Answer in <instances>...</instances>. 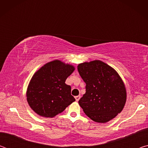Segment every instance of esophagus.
<instances>
[{
    "label": "esophagus",
    "instance_id": "esophagus-1",
    "mask_svg": "<svg viewBox=\"0 0 148 148\" xmlns=\"http://www.w3.org/2000/svg\"><path fill=\"white\" fill-rule=\"evenodd\" d=\"M75 99H76V101H78L79 100V99H80V96H79V95H78V96L75 97Z\"/></svg>",
    "mask_w": 148,
    "mask_h": 148
}]
</instances>
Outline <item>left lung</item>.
I'll return each mask as SVG.
<instances>
[{
  "mask_svg": "<svg viewBox=\"0 0 148 148\" xmlns=\"http://www.w3.org/2000/svg\"><path fill=\"white\" fill-rule=\"evenodd\" d=\"M77 71L86 86L78 103L92 121L104 123L123 109L127 92L121 77L115 70L99 60L79 64Z\"/></svg>",
  "mask_w": 148,
  "mask_h": 148,
  "instance_id": "8db88e82",
  "label": "left lung"
}]
</instances>
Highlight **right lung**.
I'll use <instances>...</instances> for the list:
<instances>
[{"label":"right lung","mask_w":148,"mask_h":148,"mask_svg":"<svg viewBox=\"0 0 148 148\" xmlns=\"http://www.w3.org/2000/svg\"><path fill=\"white\" fill-rule=\"evenodd\" d=\"M74 70L72 65L55 60L35 72L27 91L32 110L40 116L53 117L76 101L71 95V87L65 84Z\"/></svg>","instance_id":"add662e5"}]
</instances>
